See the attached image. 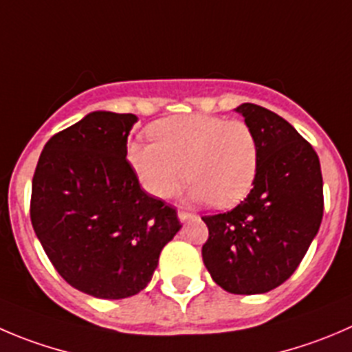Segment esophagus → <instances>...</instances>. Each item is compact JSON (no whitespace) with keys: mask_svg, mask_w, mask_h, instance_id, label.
I'll list each match as a JSON object with an SVG mask.
<instances>
[{"mask_svg":"<svg viewBox=\"0 0 352 352\" xmlns=\"http://www.w3.org/2000/svg\"><path fill=\"white\" fill-rule=\"evenodd\" d=\"M178 217H179V221H186V219H190V217H192V214L186 212V210H183V209H179L178 210Z\"/></svg>","mask_w":352,"mask_h":352,"instance_id":"esophagus-1","label":"esophagus"}]
</instances>
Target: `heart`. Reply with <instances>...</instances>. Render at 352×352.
Instances as JSON below:
<instances>
[{"mask_svg": "<svg viewBox=\"0 0 352 352\" xmlns=\"http://www.w3.org/2000/svg\"><path fill=\"white\" fill-rule=\"evenodd\" d=\"M153 143L133 142L128 160L150 195L169 199L183 179L190 197L217 207L239 204L252 190L259 170V142L242 119L192 113L159 120Z\"/></svg>", "mask_w": 352, "mask_h": 352, "instance_id": "heart-1", "label": "heart"}]
</instances>
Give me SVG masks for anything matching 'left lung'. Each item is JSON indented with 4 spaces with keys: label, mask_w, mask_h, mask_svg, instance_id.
I'll return each mask as SVG.
<instances>
[{
    "label": "left lung",
    "mask_w": 352,
    "mask_h": 352,
    "mask_svg": "<svg viewBox=\"0 0 352 352\" xmlns=\"http://www.w3.org/2000/svg\"><path fill=\"white\" fill-rule=\"evenodd\" d=\"M236 112L257 136L259 170L239 206L202 216V259L221 289L252 296L287 282L306 256L323 217V178L311 143L283 117L254 103Z\"/></svg>",
    "instance_id": "8db88e82"
}]
</instances>
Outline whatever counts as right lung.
Returning a JSON list of instances; mask_svg holds the SVG:
<instances>
[{
    "mask_svg": "<svg viewBox=\"0 0 352 352\" xmlns=\"http://www.w3.org/2000/svg\"><path fill=\"white\" fill-rule=\"evenodd\" d=\"M136 116L93 112L48 140L31 193V223L74 289L124 299L152 280L178 212L140 186L128 155Z\"/></svg>",
    "mask_w": 352,
    "mask_h": 352,
    "instance_id": "obj_1",
    "label": "right lung"
}]
</instances>
